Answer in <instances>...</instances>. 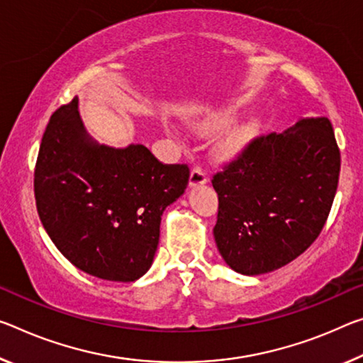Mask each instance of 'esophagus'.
<instances>
[{
  "instance_id": "1",
  "label": "esophagus",
  "mask_w": 363,
  "mask_h": 363,
  "mask_svg": "<svg viewBox=\"0 0 363 363\" xmlns=\"http://www.w3.org/2000/svg\"><path fill=\"white\" fill-rule=\"evenodd\" d=\"M208 181V174L200 168V166H194L191 171V187H197V186H203Z\"/></svg>"
}]
</instances>
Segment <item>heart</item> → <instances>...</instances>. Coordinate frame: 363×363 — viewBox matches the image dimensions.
<instances>
[{"instance_id": "1", "label": "heart", "mask_w": 363, "mask_h": 363, "mask_svg": "<svg viewBox=\"0 0 363 363\" xmlns=\"http://www.w3.org/2000/svg\"><path fill=\"white\" fill-rule=\"evenodd\" d=\"M257 128L255 125H244V128H239L235 129L231 135H229V139L226 142V147L229 152H238L242 148L247 142H249L252 137L255 135Z\"/></svg>"}]
</instances>
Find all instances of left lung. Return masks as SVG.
Segmentation results:
<instances>
[{
    "label": "left lung",
    "instance_id": "1",
    "mask_svg": "<svg viewBox=\"0 0 363 363\" xmlns=\"http://www.w3.org/2000/svg\"><path fill=\"white\" fill-rule=\"evenodd\" d=\"M341 153L328 118H306L252 139L213 174L215 240L229 267L263 274L303 254L318 238L335 200Z\"/></svg>",
    "mask_w": 363,
    "mask_h": 363
}]
</instances>
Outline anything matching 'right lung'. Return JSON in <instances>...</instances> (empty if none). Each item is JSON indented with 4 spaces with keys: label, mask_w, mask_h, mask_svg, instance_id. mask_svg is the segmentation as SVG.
Listing matches in <instances>:
<instances>
[{
    "label": "right lung",
    "mask_w": 363,
    "mask_h": 363,
    "mask_svg": "<svg viewBox=\"0 0 363 363\" xmlns=\"http://www.w3.org/2000/svg\"><path fill=\"white\" fill-rule=\"evenodd\" d=\"M189 184L187 164H163L143 145H99L77 99L53 113L33 172L45 231L74 267L130 283L152 267L164 208Z\"/></svg>",
    "instance_id": "right-lung-1"
}]
</instances>
